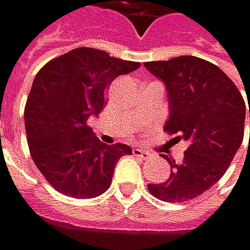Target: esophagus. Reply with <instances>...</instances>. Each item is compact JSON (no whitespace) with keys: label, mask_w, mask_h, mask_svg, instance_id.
Segmentation results:
<instances>
[{"label":"esophagus","mask_w":250,"mask_h":250,"mask_svg":"<svg viewBox=\"0 0 250 250\" xmlns=\"http://www.w3.org/2000/svg\"><path fill=\"white\" fill-rule=\"evenodd\" d=\"M133 155H136V157H139L142 160H148L151 157V154L146 152V151H144V149H133Z\"/></svg>","instance_id":"obj_1"}]
</instances>
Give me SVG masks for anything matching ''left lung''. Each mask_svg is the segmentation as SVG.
Here are the masks:
<instances>
[{
  "label": "left lung",
  "instance_id": "1",
  "mask_svg": "<svg viewBox=\"0 0 250 250\" xmlns=\"http://www.w3.org/2000/svg\"><path fill=\"white\" fill-rule=\"evenodd\" d=\"M145 67L167 86L170 118L164 130L188 145L182 163L163 155L171 174L164 183L148 185V190L166 202L195 199L224 176L242 145L248 111L243 96L221 68L193 55Z\"/></svg>",
  "mask_w": 250,
  "mask_h": 250
}]
</instances>
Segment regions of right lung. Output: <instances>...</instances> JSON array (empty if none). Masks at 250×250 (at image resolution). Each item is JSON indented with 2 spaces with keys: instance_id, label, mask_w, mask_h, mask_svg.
<instances>
[{
  "instance_id": "obj_1",
  "label": "right lung",
  "mask_w": 250,
  "mask_h": 250,
  "mask_svg": "<svg viewBox=\"0 0 250 250\" xmlns=\"http://www.w3.org/2000/svg\"><path fill=\"white\" fill-rule=\"evenodd\" d=\"M139 67L83 46L38 71L24 106V127L32 160L57 192L79 199L99 196L109 188L118 160L132 155L124 144H102L86 121L104 109L111 82Z\"/></svg>"
}]
</instances>
